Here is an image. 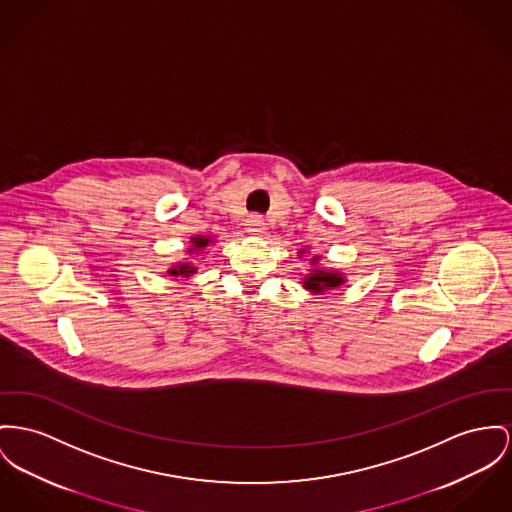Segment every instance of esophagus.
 <instances>
[{"instance_id": "esophagus-1", "label": "esophagus", "mask_w": 512, "mask_h": 512, "mask_svg": "<svg viewBox=\"0 0 512 512\" xmlns=\"http://www.w3.org/2000/svg\"><path fill=\"white\" fill-rule=\"evenodd\" d=\"M246 229L250 235H264L266 233V223L262 217L258 215H252L248 221H246Z\"/></svg>"}]
</instances>
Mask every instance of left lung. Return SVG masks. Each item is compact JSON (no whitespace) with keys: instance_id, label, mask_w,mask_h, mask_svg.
Masks as SVG:
<instances>
[{"instance_id":"1","label":"left lung","mask_w":512,"mask_h":512,"mask_svg":"<svg viewBox=\"0 0 512 512\" xmlns=\"http://www.w3.org/2000/svg\"><path fill=\"white\" fill-rule=\"evenodd\" d=\"M301 254H305V250H301ZM320 260V256H314L310 262L316 264ZM345 283V277L343 273L334 272V270H310L307 277L303 279V287L312 291V293H324L328 289H336Z\"/></svg>"}]
</instances>
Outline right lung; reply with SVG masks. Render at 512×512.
I'll use <instances>...</instances> for the list:
<instances>
[{
  "mask_svg": "<svg viewBox=\"0 0 512 512\" xmlns=\"http://www.w3.org/2000/svg\"><path fill=\"white\" fill-rule=\"evenodd\" d=\"M190 242H192V248H188V252L192 254V252H202V250H205L211 240L198 235V237H192ZM192 273H196V268L190 262H180V264L172 266L171 270H169V275H174V277H190Z\"/></svg>",
  "mask_w": 512,
  "mask_h": 512,
  "instance_id": "right-lung-1",
  "label": "right lung"
}]
</instances>
